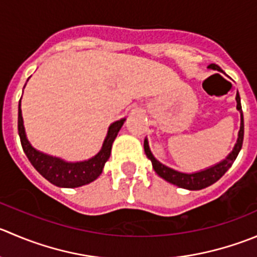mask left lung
Listing matches in <instances>:
<instances>
[{
    "label": "left lung",
    "mask_w": 257,
    "mask_h": 257,
    "mask_svg": "<svg viewBox=\"0 0 257 257\" xmlns=\"http://www.w3.org/2000/svg\"><path fill=\"white\" fill-rule=\"evenodd\" d=\"M210 69H213V70H218L222 73L221 68L216 64H211L208 66ZM236 101H237V110L241 113V126L240 132H238V138L237 142H236L235 147H233L232 152L226 157L223 161H221L220 163L215 164V166L210 167V168H206L203 171L196 172V173H182V172L174 171V169L169 168V167L164 166L161 162L157 161L154 158V156L152 154L151 149H149L148 141H144V152H146L147 157L151 159L152 164H153V169L156 171V173L158 174L159 177H162L163 179H166L167 182L172 184H176V186L181 187V188L191 189V191H197V189L206 188V187L211 186L215 182H217L226 172L228 171L232 163L235 162L236 157L238 156V152L241 151V147H242L243 142V115H242V108H241V100L238 93L236 94Z\"/></svg>",
    "instance_id": "1"
}]
</instances>
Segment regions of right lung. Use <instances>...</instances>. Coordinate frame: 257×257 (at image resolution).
<instances>
[{
  "mask_svg": "<svg viewBox=\"0 0 257 257\" xmlns=\"http://www.w3.org/2000/svg\"><path fill=\"white\" fill-rule=\"evenodd\" d=\"M124 121H125V119H120V120H116L113 124H110L108 129V134L104 139L103 147H101L100 152L96 156L88 159V161L73 163V162H65L61 158L49 156V154L36 151L30 144V142L26 138V133H25L21 100H20L19 104V136L20 139H21V146L25 154L27 156L29 161L31 162L32 166L35 167V169L44 178H46L47 181L51 182L55 186L65 187V188H75V187L84 186V184L95 181L100 176L101 172H103L104 164L110 157L114 139L116 138V134L120 131Z\"/></svg>",
  "mask_w": 257,
  "mask_h": 257,
  "instance_id": "right-lung-1",
  "label": "right lung"
}]
</instances>
